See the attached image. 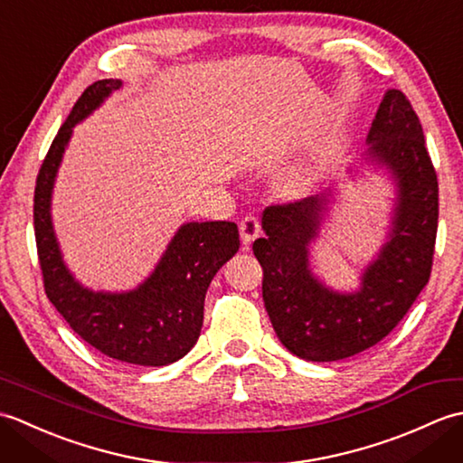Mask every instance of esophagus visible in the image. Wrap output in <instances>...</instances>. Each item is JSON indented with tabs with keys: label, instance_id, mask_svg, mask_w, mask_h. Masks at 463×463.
I'll list each match as a JSON object with an SVG mask.
<instances>
[{
	"label": "esophagus",
	"instance_id": "1",
	"mask_svg": "<svg viewBox=\"0 0 463 463\" xmlns=\"http://www.w3.org/2000/svg\"><path fill=\"white\" fill-rule=\"evenodd\" d=\"M239 229H241L242 244H244V247H250L252 241L260 234V221L257 219V216H244V219L241 221Z\"/></svg>",
	"mask_w": 463,
	"mask_h": 463
}]
</instances>
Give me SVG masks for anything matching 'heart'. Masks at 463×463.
<instances>
[{"mask_svg":"<svg viewBox=\"0 0 463 463\" xmlns=\"http://www.w3.org/2000/svg\"><path fill=\"white\" fill-rule=\"evenodd\" d=\"M322 179V165L318 156H307L279 179V191L287 199H307L318 189Z\"/></svg>","mask_w":463,"mask_h":463,"instance_id":"1","label":"heart"}]
</instances>
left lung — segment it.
Instances as JSON below:
<instances>
[{
    "instance_id": "8db88e82",
    "label": "left lung",
    "mask_w": 463,
    "mask_h": 463,
    "mask_svg": "<svg viewBox=\"0 0 463 463\" xmlns=\"http://www.w3.org/2000/svg\"><path fill=\"white\" fill-rule=\"evenodd\" d=\"M348 179L380 175L392 186L386 237L364 264L358 287H328L310 250L340 203L334 183L300 203L269 206L267 237L252 244L264 270L262 300L282 346L308 362H336L372 348L404 318L428 284L438 231V179L424 131L406 95L388 90Z\"/></svg>"
}]
</instances>
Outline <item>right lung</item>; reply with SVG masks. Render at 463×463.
Instances as JSON below:
<instances>
[{
	"label": "right lung",
	"mask_w": 463,
	"mask_h": 463,
	"mask_svg": "<svg viewBox=\"0 0 463 463\" xmlns=\"http://www.w3.org/2000/svg\"><path fill=\"white\" fill-rule=\"evenodd\" d=\"M121 87V80L87 87L49 146L33 199L37 254L47 298L87 344L113 360L159 368L181 360L199 340L206 288L241 241L229 221L183 222L149 277L131 290H93L69 270L52 216L57 173L75 125Z\"/></svg>",
	"instance_id": "add662e5"
}]
</instances>
